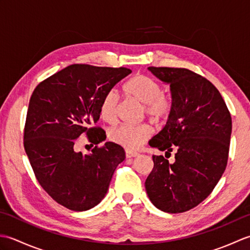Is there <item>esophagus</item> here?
Returning a JSON list of instances; mask_svg holds the SVG:
<instances>
[{
	"label": "esophagus",
	"mask_w": 250,
	"mask_h": 250,
	"mask_svg": "<svg viewBox=\"0 0 250 250\" xmlns=\"http://www.w3.org/2000/svg\"><path fill=\"white\" fill-rule=\"evenodd\" d=\"M137 156V152L134 151H131V150H125V157L126 158H133Z\"/></svg>",
	"instance_id": "obj_1"
}]
</instances>
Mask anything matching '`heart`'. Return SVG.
I'll return each mask as SVG.
<instances>
[{
  "label": "heart",
  "mask_w": 250,
  "mask_h": 250,
  "mask_svg": "<svg viewBox=\"0 0 250 250\" xmlns=\"http://www.w3.org/2000/svg\"><path fill=\"white\" fill-rule=\"evenodd\" d=\"M125 94L143 104L145 114L152 119H166L172 110V100L167 93L162 92L160 83L155 79L139 74L125 83ZM119 95L111 89L106 92L100 102V116L106 122H115L118 110ZM150 128L147 125H120L111 129L108 133L109 140L125 148L135 150L141 147L150 136Z\"/></svg>",
  "instance_id": "heart-1"
}]
</instances>
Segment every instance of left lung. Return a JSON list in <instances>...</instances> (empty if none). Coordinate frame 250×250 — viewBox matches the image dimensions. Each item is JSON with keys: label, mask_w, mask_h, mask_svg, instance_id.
Listing matches in <instances>:
<instances>
[{"label": "left lung", "mask_w": 250, "mask_h": 250, "mask_svg": "<svg viewBox=\"0 0 250 250\" xmlns=\"http://www.w3.org/2000/svg\"><path fill=\"white\" fill-rule=\"evenodd\" d=\"M171 88L172 110L164 128L149 141L175 162L152 156L145 182L148 198L166 213H184L204 201L224 174L229 158L232 119L220 92L188 68L148 67Z\"/></svg>", "instance_id": "left-lung-1"}]
</instances>
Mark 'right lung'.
Returning a JSON list of instances; mask_svg holds the SVG:
<instances>
[{
	"mask_svg": "<svg viewBox=\"0 0 250 250\" xmlns=\"http://www.w3.org/2000/svg\"><path fill=\"white\" fill-rule=\"evenodd\" d=\"M132 71L126 67L72 64L37 84L31 95L23 146L37 182L57 203L75 211L103 200L125 150L95 125L103 95ZM84 134L96 146L90 155L75 150Z\"/></svg>",
	"mask_w": 250,
	"mask_h": 250,
	"instance_id": "obj_1",
	"label": "right lung"
}]
</instances>
